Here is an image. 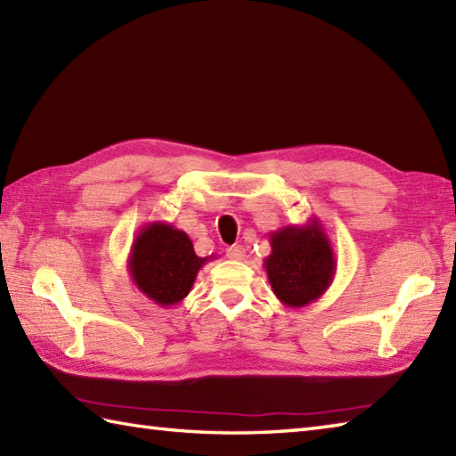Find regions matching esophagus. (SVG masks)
Returning <instances> with one entry per match:
<instances>
[{"label":"esophagus","instance_id":"esophagus-1","mask_svg":"<svg viewBox=\"0 0 456 456\" xmlns=\"http://www.w3.org/2000/svg\"><path fill=\"white\" fill-rule=\"evenodd\" d=\"M227 256H229L231 260H243V258H245V248L240 247V245L229 247V248H227Z\"/></svg>","mask_w":456,"mask_h":456}]
</instances>
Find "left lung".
<instances>
[{"instance_id":"8db88e82","label":"left lung","mask_w":456,"mask_h":456,"mask_svg":"<svg viewBox=\"0 0 456 456\" xmlns=\"http://www.w3.org/2000/svg\"><path fill=\"white\" fill-rule=\"evenodd\" d=\"M273 253L265 270L274 296L286 307H304L325 294L335 278V253L317 217L270 233Z\"/></svg>"}]
</instances>
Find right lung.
Wrapping results in <instances>:
<instances>
[{"instance_id":"1","label":"right lung","mask_w":456,"mask_h":456,"mask_svg":"<svg viewBox=\"0 0 456 456\" xmlns=\"http://www.w3.org/2000/svg\"><path fill=\"white\" fill-rule=\"evenodd\" d=\"M213 258V255L198 256L188 233L170 223L152 221L134 237L127 268L141 294L160 307H168L190 294L200 268Z\"/></svg>"}]
</instances>
